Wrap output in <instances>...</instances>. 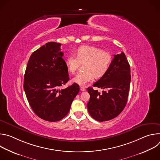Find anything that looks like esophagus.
<instances>
[{"label": "esophagus", "instance_id": "obj_1", "mask_svg": "<svg viewBox=\"0 0 160 160\" xmlns=\"http://www.w3.org/2000/svg\"><path fill=\"white\" fill-rule=\"evenodd\" d=\"M80 90L82 91V92H83V91H85V87H80Z\"/></svg>", "mask_w": 160, "mask_h": 160}]
</instances>
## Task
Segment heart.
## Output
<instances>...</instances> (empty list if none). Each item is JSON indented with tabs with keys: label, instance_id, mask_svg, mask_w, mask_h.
Segmentation results:
<instances>
[{
	"label": "heart",
	"instance_id": "b5f03b06",
	"mask_svg": "<svg viewBox=\"0 0 160 160\" xmlns=\"http://www.w3.org/2000/svg\"><path fill=\"white\" fill-rule=\"evenodd\" d=\"M75 56L70 55L66 60V68L70 73L74 74L77 70L80 63H85L83 73L77 74L72 79V82L84 86L92 82L94 77L100 78L102 77L109 69L112 62V55L101 49L90 46L82 45L79 47Z\"/></svg>",
	"mask_w": 160,
	"mask_h": 160
}]
</instances>
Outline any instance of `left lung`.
I'll list each match as a JSON object with an SVG mask.
<instances>
[{"label": "left lung", "instance_id": "8db88e82", "mask_svg": "<svg viewBox=\"0 0 160 160\" xmlns=\"http://www.w3.org/2000/svg\"><path fill=\"white\" fill-rule=\"evenodd\" d=\"M130 80V68L125 54L122 52L114 55L108 72L93 84L94 87L102 88V92H99L92 87L87 88L90 115L99 122L108 121L118 116L126 106Z\"/></svg>", "mask_w": 160, "mask_h": 160}]
</instances>
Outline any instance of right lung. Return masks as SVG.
I'll return each instance as SVG.
<instances>
[{"mask_svg":"<svg viewBox=\"0 0 160 160\" xmlns=\"http://www.w3.org/2000/svg\"><path fill=\"white\" fill-rule=\"evenodd\" d=\"M61 45L50 42L33 52L24 76L23 88L32 110L40 118L52 122L68 115L80 90L75 83L60 88L70 80Z\"/></svg>","mask_w":160,"mask_h":160,"instance_id":"1","label":"right lung"}]
</instances>
